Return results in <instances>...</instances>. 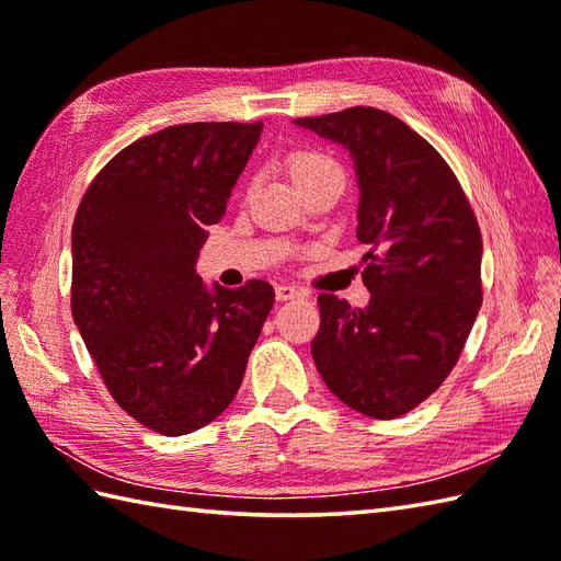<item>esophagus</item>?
<instances>
[{
	"label": "esophagus",
	"instance_id": "obj_1",
	"mask_svg": "<svg viewBox=\"0 0 561 561\" xmlns=\"http://www.w3.org/2000/svg\"><path fill=\"white\" fill-rule=\"evenodd\" d=\"M274 296H277V301H291L304 296V291L291 287V284H277V287H274Z\"/></svg>",
	"mask_w": 561,
	"mask_h": 561
}]
</instances>
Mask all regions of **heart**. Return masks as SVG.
<instances>
[{"label":"heart","instance_id":"b5f03b06","mask_svg":"<svg viewBox=\"0 0 561 561\" xmlns=\"http://www.w3.org/2000/svg\"><path fill=\"white\" fill-rule=\"evenodd\" d=\"M330 171H340V165L320 151L301 149V151H294L289 157V173H291L296 185L313 181V178L330 173Z\"/></svg>","mask_w":561,"mask_h":561}]
</instances>
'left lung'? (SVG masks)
<instances>
[{
  "label": "left lung",
  "instance_id": "left-lung-1",
  "mask_svg": "<svg viewBox=\"0 0 561 561\" xmlns=\"http://www.w3.org/2000/svg\"><path fill=\"white\" fill-rule=\"evenodd\" d=\"M350 151L359 183L356 238L371 299L320 294L311 354L325 386L374 420H396L444 383L482 306V236L440 153L376 108L294 121Z\"/></svg>",
  "mask_w": 561,
  "mask_h": 561
}]
</instances>
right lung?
<instances>
[{
	"mask_svg": "<svg viewBox=\"0 0 561 561\" xmlns=\"http://www.w3.org/2000/svg\"><path fill=\"white\" fill-rule=\"evenodd\" d=\"M262 123L165 127L123 149L71 229V316L113 400L163 436L229 408L274 304L267 282L207 287L195 265Z\"/></svg>",
	"mask_w": 561,
	"mask_h": 561,
	"instance_id": "right-lung-1",
	"label": "right lung"
}]
</instances>
